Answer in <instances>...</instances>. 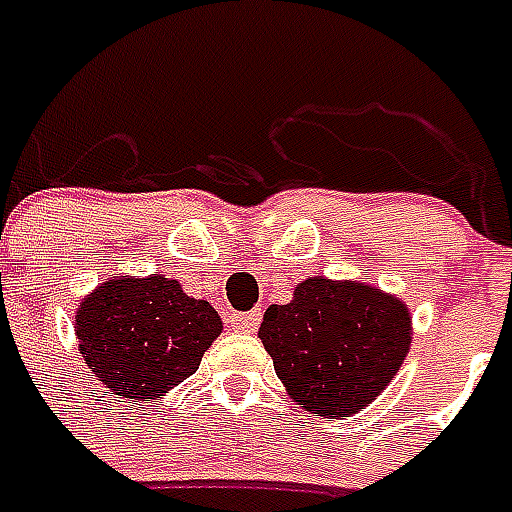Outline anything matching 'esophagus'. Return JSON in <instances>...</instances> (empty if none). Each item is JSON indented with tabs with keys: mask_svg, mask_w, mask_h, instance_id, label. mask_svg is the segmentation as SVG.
<instances>
[{
	"mask_svg": "<svg viewBox=\"0 0 512 512\" xmlns=\"http://www.w3.org/2000/svg\"><path fill=\"white\" fill-rule=\"evenodd\" d=\"M227 322H230V327L237 330V333H253L261 322V312H256V309L253 312H232Z\"/></svg>",
	"mask_w": 512,
	"mask_h": 512,
	"instance_id": "esophagus-1",
	"label": "esophagus"
}]
</instances>
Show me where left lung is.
<instances>
[{
  "instance_id": "left-lung-1",
  "label": "left lung",
  "mask_w": 512,
  "mask_h": 512,
  "mask_svg": "<svg viewBox=\"0 0 512 512\" xmlns=\"http://www.w3.org/2000/svg\"><path fill=\"white\" fill-rule=\"evenodd\" d=\"M259 338L304 410L349 418L391 383L412 341L407 306L365 282L309 277L264 312Z\"/></svg>"
}]
</instances>
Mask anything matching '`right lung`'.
Returning a JSON list of instances; mask_svg holds the SVG:
<instances>
[{
  "mask_svg": "<svg viewBox=\"0 0 512 512\" xmlns=\"http://www.w3.org/2000/svg\"><path fill=\"white\" fill-rule=\"evenodd\" d=\"M219 333L214 306L161 275L102 282L76 312L84 362L118 399L169 394L198 370Z\"/></svg>",
  "mask_w": 512,
  "mask_h": 512,
  "instance_id": "obj_1",
  "label": "right lung"
}]
</instances>
